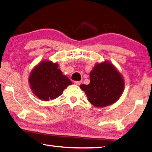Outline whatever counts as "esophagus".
<instances>
[{"mask_svg":"<svg viewBox=\"0 0 152 152\" xmlns=\"http://www.w3.org/2000/svg\"><path fill=\"white\" fill-rule=\"evenodd\" d=\"M81 81H74V83L75 85H77V86H80L81 83Z\"/></svg>","mask_w":152,"mask_h":152,"instance_id":"obj_1","label":"esophagus"}]
</instances>
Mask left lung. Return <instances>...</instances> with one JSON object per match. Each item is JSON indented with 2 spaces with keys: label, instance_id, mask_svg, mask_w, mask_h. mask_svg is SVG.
<instances>
[{
  "label": "left lung",
  "instance_id": "left-lung-1",
  "mask_svg": "<svg viewBox=\"0 0 152 152\" xmlns=\"http://www.w3.org/2000/svg\"><path fill=\"white\" fill-rule=\"evenodd\" d=\"M88 101L95 107H105L118 101L124 89V81L112 64H97L90 73L89 85H81Z\"/></svg>",
  "mask_w": 152,
  "mask_h": 152
}]
</instances>
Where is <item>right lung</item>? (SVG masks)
Masks as SVG:
<instances>
[{"mask_svg": "<svg viewBox=\"0 0 152 152\" xmlns=\"http://www.w3.org/2000/svg\"><path fill=\"white\" fill-rule=\"evenodd\" d=\"M28 80L34 95L45 101L56 99L72 84L58 69V64L52 61H42L32 71Z\"/></svg>", "mask_w": 152, "mask_h": 152, "instance_id": "add662e5", "label": "right lung"}]
</instances>
